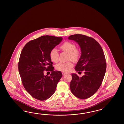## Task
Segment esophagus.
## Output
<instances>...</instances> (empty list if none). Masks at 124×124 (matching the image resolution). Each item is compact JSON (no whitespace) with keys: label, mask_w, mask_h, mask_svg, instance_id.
<instances>
[{"label":"esophagus","mask_w":124,"mask_h":124,"mask_svg":"<svg viewBox=\"0 0 124 124\" xmlns=\"http://www.w3.org/2000/svg\"><path fill=\"white\" fill-rule=\"evenodd\" d=\"M67 73H65V72H62V75H63V76H64V75H65V74H66Z\"/></svg>","instance_id":"esophagus-1"}]
</instances>
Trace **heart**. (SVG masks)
Wrapping results in <instances>:
<instances>
[{"instance_id":"1","label":"heart","mask_w":124,"mask_h":124,"mask_svg":"<svg viewBox=\"0 0 124 124\" xmlns=\"http://www.w3.org/2000/svg\"><path fill=\"white\" fill-rule=\"evenodd\" d=\"M60 48L63 52L68 54V60H72L76 62L79 59L81 52L79 50L76 48V44L70 41H66L60 46ZM50 58L51 60L56 63L58 62L59 58V53L56 48H53L49 53ZM73 64L71 61L65 63H60L55 66L56 69L63 72H68L73 67Z\"/></svg>"}]
</instances>
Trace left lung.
Here are the masks:
<instances>
[{"label": "left lung", "mask_w": 124, "mask_h": 124, "mask_svg": "<svg viewBox=\"0 0 124 124\" xmlns=\"http://www.w3.org/2000/svg\"><path fill=\"white\" fill-rule=\"evenodd\" d=\"M68 39L74 40L80 46L81 55L75 69L84 73L81 78L71 74L70 88L77 97L87 99L98 90L104 78L107 67L104 52L99 43L89 36L76 34L70 36Z\"/></svg>", "instance_id": "left-lung-1"}]
</instances>
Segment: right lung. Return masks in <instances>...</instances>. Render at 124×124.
<instances>
[{"mask_svg":"<svg viewBox=\"0 0 124 124\" xmlns=\"http://www.w3.org/2000/svg\"><path fill=\"white\" fill-rule=\"evenodd\" d=\"M62 37L44 35L28 42L20 54L18 70L22 82L31 96L44 101L54 93L62 77L61 71H54L49 57L50 51L60 44ZM50 71V76L44 74Z\"/></svg>","mask_w":124,"mask_h":124,"instance_id":"right-lung-1","label":"right lung"}]
</instances>
